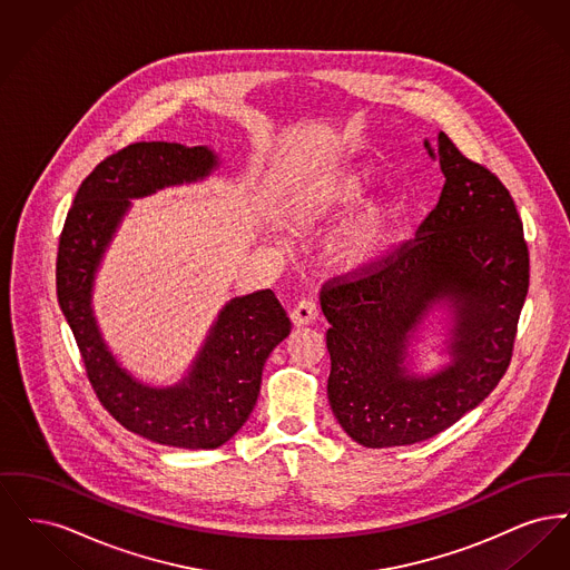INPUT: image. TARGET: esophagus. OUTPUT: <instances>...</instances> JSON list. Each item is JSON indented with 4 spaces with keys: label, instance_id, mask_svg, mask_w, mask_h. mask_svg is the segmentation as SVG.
I'll return each instance as SVG.
<instances>
[{
    "label": "esophagus",
    "instance_id": "obj_1",
    "mask_svg": "<svg viewBox=\"0 0 570 570\" xmlns=\"http://www.w3.org/2000/svg\"><path fill=\"white\" fill-rule=\"evenodd\" d=\"M318 318V305L314 298H301L291 312V321L297 326L312 325Z\"/></svg>",
    "mask_w": 570,
    "mask_h": 570
}]
</instances>
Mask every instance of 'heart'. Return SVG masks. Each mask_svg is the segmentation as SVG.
Listing matches in <instances>:
<instances>
[{"instance_id":"b5f03b06","label":"heart","mask_w":570,"mask_h":570,"mask_svg":"<svg viewBox=\"0 0 570 570\" xmlns=\"http://www.w3.org/2000/svg\"><path fill=\"white\" fill-rule=\"evenodd\" d=\"M365 194V173L351 170L335 177L326 186L314 207H309L301 224H316L344 216ZM404 217V203L395 194H384L365 203L342 228L331 245L333 261L344 272H365L374 267L393 244Z\"/></svg>"}]
</instances>
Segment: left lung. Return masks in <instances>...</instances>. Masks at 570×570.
<instances>
[{
	"mask_svg": "<svg viewBox=\"0 0 570 570\" xmlns=\"http://www.w3.org/2000/svg\"><path fill=\"white\" fill-rule=\"evenodd\" d=\"M444 188L416 237L365 272L326 282L331 328L328 404L344 432L367 449L404 446L444 432L479 406L507 374L530 286V254L511 191L468 160L444 132L438 149ZM454 328L446 368L406 372L411 333L435 302Z\"/></svg>",
	"mask_w": 570,
	"mask_h": 570,
	"instance_id": "obj_1",
	"label": "left lung"
}]
</instances>
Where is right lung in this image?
<instances>
[{
  "mask_svg": "<svg viewBox=\"0 0 570 570\" xmlns=\"http://www.w3.org/2000/svg\"><path fill=\"white\" fill-rule=\"evenodd\" d=\"M217 164L209 147L151 140L119 149L85 177L57 249V301L100 404L126 430L179 449H217L244 428L261 393L265 361L291 333L282 303L273 291L228 301L188 376L158 389L132 379L107 348L91 288L130 198L205 179Z\"/></svg>",
  "mask_w": 570,
  "mask_h": 570,
  "instance_id": "add662e5",
  "label": "right lung"
}]
</instances>
